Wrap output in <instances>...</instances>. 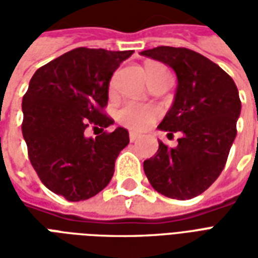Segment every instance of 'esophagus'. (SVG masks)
<instances>
[{
  "mask_svg": "<svg viewBox=\"0 0 258 258\" xmlns=\"http://www.w3.org/2000/svg\"><path fill=\"white\" fill-rule=\"evenodd\" d=\"M138 138H140V135L137 134V133H130V141L131 142H135Z\"/></svg>",
  "mask_w": 258,
  "mask_h": 258,
  "instance_id": "obj_1",
  "label": "esophagus"
}]
</instances>
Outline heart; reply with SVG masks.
Returning <instances> with one entry per match:
<instances>
[{"label": "heart", "mask_w": 258, "mask_h": 258, "mask_svg": "<svg viewBox=\"0 0 258 258\" xmlns=\"http://www.w3.org/2000/svg\"><path fill=\"white\" fill-rule=\"evenodd\" d=\"M116 88V77H112L109 83V92L113 94ZM160 116L159 107L151 103H138V102H124L116 110V118L124 127L133 131H144L155 123Z\"/></svg>", "instance_id": "b5f03b06"}]
</instances>
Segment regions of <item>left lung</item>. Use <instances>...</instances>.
<instances>
[{
  "mask_svg": "<svg viewBox=\"0 0 258 258\" xmlns=\"http://www.w3.org/2000/svg\"><path fill=\"white\" fill-rule=\"evenodd\" d=\"M141 55L168 64L177 74L175 99L159 128L167 135L182 133L175 148L159 142L144 171L159 194L192 199L218 178L227 163L240 114L238 88L218 64L188 48L157 47Z\"/></svg>",
  "mask_w": 258,
  "mask_h": 258,
  "instance_id": "1",
  "label": "left lung"
}]
</instances>
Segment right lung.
I'll return each mask as SVG.
<instances>
[{"label":"right lung","instance_id":"add662e5","mask_svg":"<svg viewBox=\"0 0 258 258\" xmlns=\"http://www.w3.org/2000/svg\"><path fill=\"white\" fill-rule=\"evenodd\" d=\"M133 51L76 48L37 70L23 96L22 133L41 182L69 202L99 194L114 173L128 131L105 113L109 81ZM88 126L101 134L87 139Z\"/></svg>","mask_w":258,"mask_h":258}]
</instances>
